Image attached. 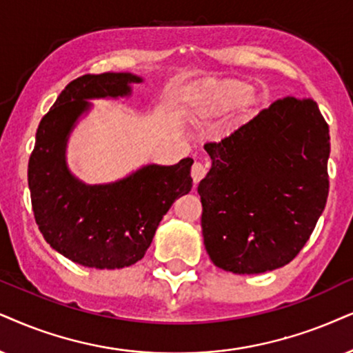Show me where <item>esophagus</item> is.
<instances>
[{"label": "esophagus", "mask_w": 353, "mask_h": 353, "mask_svg": "<svg viewBox=\"0 0 353 353\" xmlns=\"http://www.w3.org/2000/svg\"><path fill=\"white\" fill-rule=\"evenodd\" d=\"M207 171H208V166L203 163H194V166H192V179L194 182H200L203 179L205 176H207Z\"/></svg>", "instance_id": "esophagus-1"}]
</instances>
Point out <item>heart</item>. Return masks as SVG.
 I'll list each match as a JSON object with an SVG mask.
<instances>
[{
	"mask_svg": "<svg viewBox=\"0 0 353 353\" xmlns=\"http://www.w3.org/2000/svg\"><path fill=\"white\" fill-rule=\"evenodd\" d=\"M254 86L241 79H220L203 84L194 96V112L199 119L220 117L243 105L252 96Z\"/></svg>",
	"mask_w": 353,
	"mask_h": 353,
	"instance_id": "1",
	"label": "heart"
}]
</instances>
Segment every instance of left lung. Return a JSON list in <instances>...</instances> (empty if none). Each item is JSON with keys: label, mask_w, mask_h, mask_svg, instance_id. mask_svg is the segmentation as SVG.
Here are the masks:
<instances>
[{"label": "left lung", "mask_w": 353, "mask_h": 353, "mask_svg": "<svg viewBox=\"0 0 353 353\" xmlns=\"http://www.w3.org/2000/svg\"><path fill=\"white\" fill-rule=\"evenodd\" d=\"M200 181L210 259L233 274L287 265L313 233L329 194V125L313 99L283 97L221 141Z\"/></svg>", "instance_id": "obj_1"}]
</instances>
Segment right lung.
I'll list each match as a JSON object with an SVG mask.
<instances>
[{
	"instance_id": "right-lung-1",
	"label": "right lung",
	"mask_w": 353,
	"mask_h": 353,
	"mask_svg": "<svg viewBox=\"0 0 353 353\" xmlns=\"http://www.w3.org/2000/svg\"><path fill=\"white\" fill-rule=\"evenodd\" d=\"M130 73L84 74L73 79L40 120L29 158L35 223L50 246L79 265L123 269L145 256L159 221L192 189V158L174 166L141 168L125 179L86 185L65 163L68 133L89 109L86 99L130 94Z\"/></svg>"
}]
</instances>
